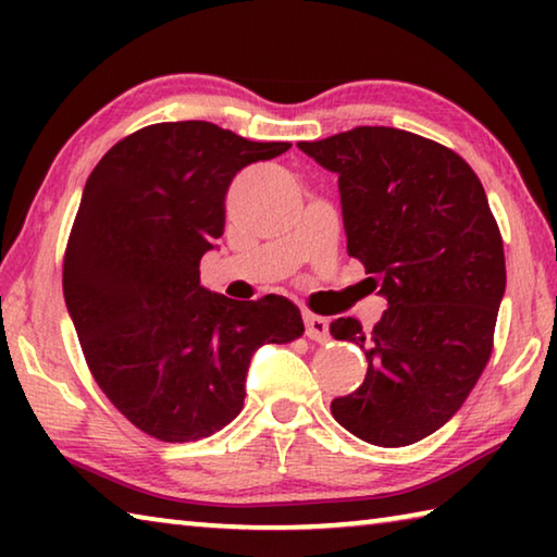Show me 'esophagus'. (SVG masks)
<instances>
[{
    "mask_svg": "<svg viewBox=\"0 0 557 557\" xmlns=\"http://www.w3.org/2000/svg\"><path fill=\"white\" fill-rule=\"evenodd\" d=\"M309 307V319H307V324H309V332H319V324L324 322L322 319V309L319 307H314V305H307Z\"/></svg>",
    "mask_w": 557,
    "mask_h": 557,
    "instance_id": "obj_1",
    "label": "esophagus"
}]
</instances>
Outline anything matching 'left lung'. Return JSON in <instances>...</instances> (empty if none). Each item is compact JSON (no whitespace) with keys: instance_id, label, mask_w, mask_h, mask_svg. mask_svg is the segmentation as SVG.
<instances>
[{"instance_id":"left-lung-1","label":"left lung","mask_w":557,"mask_h":557,"mask_svg":"<svg viewBox=\"0 0 557 557\" xmlns=\"http://www.w3.org/2000/svg\"><path fill=\"white\" fill-rule=\"evenodd\" d=\"M277 147L203 120L162 122L112 147L83 188L65 307L100 391L157 440L223 430L243 410L252 354L305 332L289 299L221 295L199 272L233 176Z\"/></svg>"}]
</instances>
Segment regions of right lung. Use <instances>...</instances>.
Returning a JSON list of instances; mask_svg holds the SVG:
<instances>
[{
    "instance_id": "obj_1",
    "label": "right lung",
    "mask_w": 557,
    "mask_h": 557,
    "mask_svg": "<svg viewBox=\"0 0 557 557\" xmlns=\"http://www.w3.org/2000/svg\"><path fill=\"white\" fill-rule=\"evenodd\" d=\"M338 174L348 256L381 314L363 334L369 371L332 414L358 440L405 447L432 435L474 388L506 289L504 243L486 194L451 149L395 127H356L317 143Z\"/></svg>"
}]
</instances>
